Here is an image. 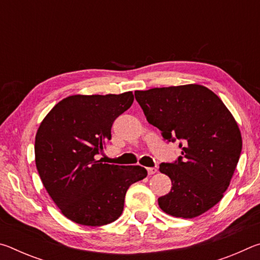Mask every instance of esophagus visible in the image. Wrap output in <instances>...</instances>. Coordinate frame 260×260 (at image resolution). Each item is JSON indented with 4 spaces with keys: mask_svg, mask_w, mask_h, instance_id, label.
I'll use <instances>...</instances> for the list:
<instances>
[{
    "mask_svg": "<svg viewBox=\"0 0 260 260\" xmlns=\"http://www.w3.org/2000/svg\"><path fill=\"white\" fill-rule=\"evenodd\" d=\"M147 171H148L149 175H152V174H155L158 170H157V167H148Z\"/></svg>",
    "mask_w": 260,
    "mask_h": 260,
    "instance_id": "34e87169",
    "label": "esophagus"
}]
</instances>
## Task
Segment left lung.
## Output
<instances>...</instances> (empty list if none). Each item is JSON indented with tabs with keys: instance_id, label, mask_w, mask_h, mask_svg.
Listing matches in <instances>:
<instances>
[{
	"instance_id": "left-lung-1",
	"label": "left lung",
	"mask_w": 260,
	"mask_h": 260,
	"mask_svg": "<svg viewBox=\"0 0 260 260\" xmlns=\"http://www.w3.org/2000/svg\"><path fill=\"white\" fill-rule=\"evenodd\" d=\"M135 100L149 124L164 140H179L181 156L161 162L172 189L158 199L159 208L178 218H195L222 199L242 151L234 117L217 95L201 85L136 90Z\"/></svg>"
}]
</instances>
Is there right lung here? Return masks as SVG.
<instances>
[{
  "label": "right lung",
  "mask_w": 260,
  "mask_h": 260,
  "mask_svg": "<svg viewBox=\"0 0 260 260\" xmlns=\"http://www.w3.org/2000/svg\"><path fill=\"white\" fill-rule=\"evenodd\" d=\"M133 101L132 91L69 96L39 127L34 146L39 175L61 213L79 225L96 227L117 220L127 189L147 177L142 166L98 159L111 140L113 121Z\"/></svg>",
  "instance_id": "right-lung-1"
}]
</instances>
